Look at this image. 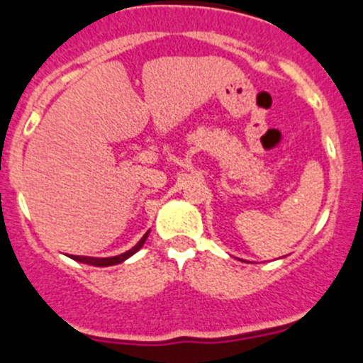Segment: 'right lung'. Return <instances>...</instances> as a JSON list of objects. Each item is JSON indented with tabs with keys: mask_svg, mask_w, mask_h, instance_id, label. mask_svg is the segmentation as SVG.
I'll list each match as a JSON object with an SVG mask.
<instances>
[{
	"mask_svg": "<svg viewBox=\"0 0 363 363\" xmlns=\"http://www.w3.org/2000/svg\"><path fill=\"white\" fill-rule=\"evenodd\" d=\"M149 232H145V235H143L142 239H140L138 242H136L135 246H133L131 250H128V252L121 253V255H115V257H86V255H70V259L77 260V262H83V264H90V266H97V267H108V266H115V264H121L124 262V260H128L129 257L135 255L136 252H138L140 248H142L143 245H145L147 238H149Z\"/></svg>",
	"mask_w": 363,
	"mask_h": 363,
	"instance_id": "right-lung-1",
	"label": "right lung"
}]
</instances>
